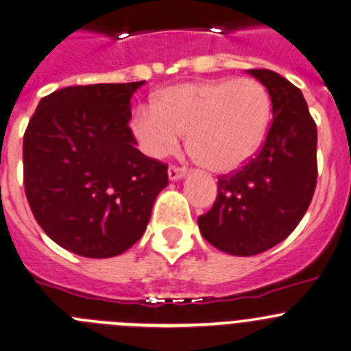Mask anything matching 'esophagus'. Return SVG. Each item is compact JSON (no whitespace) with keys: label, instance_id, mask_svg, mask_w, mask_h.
<instances>
[{"label":"esophagus","instance_id":"34e87169","mask_svg":"<svg viewBox=\"0 0 351 351\" xmlns=\"http://www.w3.org/2000/svg\"><path fill=\"white\" fill-rule=\"evenodd\" d=\"M186 176V169L184 167H177V165H171L169 167V179L171 180H179Z\"/></svg>","mask_w":351,"mask_h":351}]
</instances>
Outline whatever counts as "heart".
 <instances>
[{"label": "heart", "instance_id": "b5f03b06", "mask_svg": "<svg viewBox=\"0 0 351 351\" xmlns=\"http://www.w3.org/2000/svg\"><path fill=\"white\" fill-rule=\"evenodd\" d=\"M269 91L250 77L186 82L162 89L132 120L140 149L164 158L187 132V149L204 169L233 172L258 152L270 123Z\"/></svg>", "mask_w": 351, "mask_h": 351}]
</instances>
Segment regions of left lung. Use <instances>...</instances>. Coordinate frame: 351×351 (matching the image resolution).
Instances as JSON below:
<instances>
[{
	"instance_id": "obj_1",
	"label": "left lung",
	"mask_w": 351,
	"mask_h": 351,
	"mask_svg": "<svg viewBox=\"0 0 351 351\" xmlns=\"http://www.w3.org/2000/svg\"><path fill=\"white\" fill-rule=\"evenodd\" d=\"M267 88L272 125L240 171L219 176L218 196L197 218L202 237L230 255L262 254L285 240L308 211L317 179L316 123L301 89L269 69H248Z\"/></svg>"
}]
</instances>
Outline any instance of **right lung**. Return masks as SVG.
<instances>
[{
    "label": "right lung",
    "instance_id": "obj_1",
    "mask_svg": "<svg viewBox=\"0 0 351 351\" xmlns=\"http://www.w3.org/2000/svg\"><path fill=\"white\" fill-rule=\"evenodd\" d=\"M145 81L69 86L42 97L23 136V184L42 230L66 250L110 258L142 238L167 165L136 149L133 93Z\"/></svg>",
    "mask_w": 351,
    "mask_h": 351
}]
</instances>
